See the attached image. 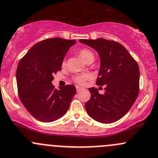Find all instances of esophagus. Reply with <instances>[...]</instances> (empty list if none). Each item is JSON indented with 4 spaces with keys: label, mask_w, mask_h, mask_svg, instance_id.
<instances>
[{
    "label": "esophagus",
    "mask_w": 158,
    "mask_h": 158,
    "mask_svg": "<svg viewBox=\"0 0 158 158\" xmlns=\"http://www.w3.org/2000/svg\"><path fill=\"white\" fill-rule=\"evenodd\" d=\"M76 90H77V92H80V91L83 90V88L82 87H79V86H77V87H76Z\"/></svg>",
    "instance_id": "obj_1"
}]
</instances>
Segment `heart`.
Returning a JSON list of instances; mask_svg holds the SVG:
<instances>
[{"mask_svg": "<svg viewBox=\"0 0 158 158\" xmlns=\"http://www.w3.org/2000/svg\"><path fill=\"white\" fill-rule=\"evenodd\" d=\"M78 54L86 62H88L90 61H94V55L90 50L87 49V48H82V49L79 50ZM65 64V61H63V65ZM87 78V74H80V75H77L74 77V81L77 82V84H84V81H86Z\"/></svg>", "mask_w": 158, "mask_h": 158, "instance_id": "1", "label": "heart"}]
</instances>
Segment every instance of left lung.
I'll use <instances>...</instances> for the list:
<instances>
[{
    "label": "left lung",
    "instance_id": "left-lung-1",
    "mask_svg": "<svg viewBox=\"0 0 158 158\" xmlns=\"http://www.w3.org/2000/svg\"><path fill=\"white\" fill-rule=\"evenodd\" d=\"M98 52L100 68L97 85H105V93L89 88L90 99L85 103L87 113L101 123H113L129 111L139 93V68L126 48L105 39L80 40Z\"/></svg>",
    "mask_w": 158,
    "mask_h": 158
}]
</instances>
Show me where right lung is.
Returning a JSON list of instances; mask_svg holds the SVG:
<instances>
[{
    "mask_svg": "<svg viewBox=\"0 0 158 158\" xmlns=\"http://www.w3.org/2000/svg\"><path fill=\"white\" fill-rule=\"evenodd\" d=\"M75 40L61 38L39 42L19 61L17 84L21 102L34 118L51 123L67 113L76 94L74 85L55 89V74L61 70L63 60Z\"/></svg>",
    "mask_w": 158,
    "mask_h": 158,
    "instance_id": "add662e5",
    "label": "right lung"
}]
</instances>
